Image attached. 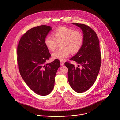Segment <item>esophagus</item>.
<instances>
[{"label":"esophagus","mask_w":120,"mask_h":120,"mask_svg":"<svg viewBox=\"0 0 120 120\" xmlns=\"http://www.w3.org/2000/svg\"><path fill=\"white\" fill-rule=\"evenodd\" d=\"M60 65H61V66H63L64 65V62H63L62 61H60Z\"/></svg>","instance_id":"34e87169"}]
</instances>
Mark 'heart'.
<instances>
[{
	"instance_id": "1",
	"label": "heart",
	"mask_w": 120,
	"mask_h": 120,
	"mask_svg": "<svg viewBox=\"0 0 120 120\" xmlns=\"http://www.w3.org/2000/svg\"><path fill=\"white\" fill-rule=\"evenodd\" d=\"M53 37L47 36L44 40V43L50 51H54L60 43V49L52 54L53 59L61 61L66 60L70 53L75 54L79 51L83 44L84 37L82 33L79 30L66 27H60L53 32Z\"/></svg>"
}]
</instances>
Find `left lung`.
I'll list each match as a JSON object with an SVG mask.
<instances>
[{"label": "left lung", "instance_id": "left-lung-1", "mask_svg": "<svg viewBox=\"0 0 120 120\" xmlns=\"http://www.w3.org/2000/svg\"><path fill=\"white\" fill-rule=\"evenodd\" d=\"M73 24L82 29L84 42L80 50L70 59L76 61L79 64L78 67L68 61L65 65L68 69L70 86L74 91L80 93L89 90L96 81L101 67V54L96 33L86 24Z\"/></svg>", "mask_w": 120, "mask_h": 120}]
</instances>
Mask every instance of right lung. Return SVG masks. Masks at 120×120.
<instances>
[{
	"label": "right lung",
	"mask_w": 120,
	"mask_h": 120,
	"mask_svg": "<svg viewBox=\"0 0 120 120\" xmlns=\"http://www.w3.org/2000/svg\"><path fill=\"white\" fill-rule=\"evenodd\" d=\"M51 27L42 25L28 30L21 37L17 46V62L24 82L35 93L46 96L54 86V78L60 67L55 59L46 64L51 54L44 43Z\"/></svg>",
	"instance_id": "right-lung-1"
}]
</instances>
